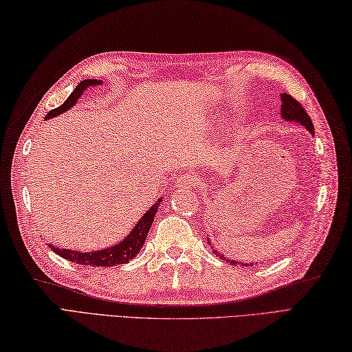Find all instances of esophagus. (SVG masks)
<instances>
[{"label": "esophagus", "instance_id": "obj_1", "mask_svg": "<svg viewBox=\"0 0 352 352\" xmlns=\"http://www.w3.org/2000/svg\"><path fill=\"white\" fill-rule=\"evenodd\" d=\"M193 186H197V180H195V177L189 175V174L180 175L175 182L177 189H188V188H193Z\"/></svg>", "mask_w": 352, "mask_h": 352}]
</instances>
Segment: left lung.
Wrapping results in <instances>:
<instances>
[{
    "label": "left lung",
    "instance_id": "1",
    "mask_svg": "<svg viewBox=\"0 0 352 352\" xmlns=\"http://www.w3.org/2000/svg\"><path fill=\"white\" fill-rule=\"evenodd\" d=\"M281 116H283V119H286V121L300 122L311 134L315 133V131H313V122H311L310 116L307 115V111L302 109L300 101H296L294 96L289 95V94H281ZM214 254H218V256H219V252L214 251ZM221 257H222V260H227L223 256H221ZM227 261H228V263H233V265L236 263V261H233V260H227ZM246 266H252V263L246 265Z\"/></svg>",
    "mask_w": 352,
    "mask_h": 352
}]
</instances>
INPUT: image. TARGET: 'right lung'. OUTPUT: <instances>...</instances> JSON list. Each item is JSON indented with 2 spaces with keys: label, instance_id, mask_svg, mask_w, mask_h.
Listing matches in <instances>:
<instances>
[{
  "label": "right lung",
  "instance_id": "right-lung-1",
  "mask_svg": "<svg viewBox=\"0 0 352 352\" xmlns=\"http://www.w3.org/2000/svg\"><path fill=\"white\" fill-rule=\"evenodd\" d=\"M96 85H101V81H96V80L80 81V85L76 87V91H74L68 96V100H66L62 106H58L57 109H52L51 111H48L47 118L57 116V115L63 113V111H66L68 109H71L80 98V95L85 92L86 87L96 86ZM157 208H159V203H155L144 216H142V219L138 222V226L134 227L130 236H126V239H124L121 243H118L116 246H111V248L95 251V252H78V251H71V250H62V248H54V246H51V245H50V248L56 254H58L60 257L72 261V263H78V265L109 267V266H115V265L129 263L130 260H133L138 256L139 251L142 250V246H144L145 239L148 236V231H149V228H151L153 222H154V216L157 213Z\"/></svg>",
  "mask_w": 352,
  "mask_h": 352
}]
</instances>
